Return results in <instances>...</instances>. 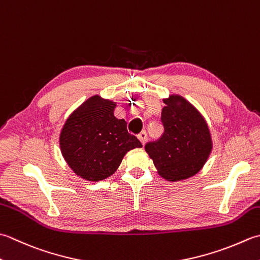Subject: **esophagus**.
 Here are the masks:
<instances>
[{
    "instance_id": "1",
    "label": "esophagus",
    "mask_w": 260,
    "mask_h": 260,
    "mask_svg": "<svg viewBox=\"0 0 260 260\" xmlns=\"http://www.w3.org/2000/svg\"><path fill=\"white\" fill-rule=\"evenodd\" d=\"M137 137H139V140L141 141V143L144 145L145 142H146V139H147V135H146L145 132H141V133L137 135Z\"/></svg>"
}]
</instances>
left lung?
<instances>
[{
    "label": "left lung",
    "instance_id": "left-lung-1",
    "mask_svg": "<svg viewBox=\"0 0 260 260\" xmlns=\"http://www.w3.org/2000/svg\"><path fill=\"white\" fill-rule=\"evenodd\" d=\"M161 120L164 135L145 145L157 175L168 181H180L195 176L213 149L211 131L203 115L179 94L164 99Z\"/></svg>",
    "mask_w": 260,
    "mask_h": 260
}]
</instances>
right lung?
I'll list each match as a JSON object with an SVG mask.
<instances>
[{"mask_svg":"<svg viewBox=\"0 0 260 260\" xmlns=\"http://www.w3.org/2000/svg\"><path fill=\"white\" fill-rule=\"evenodd\" d=\"M117 104L95 94L80 105L60 129L59 147L74 174L99 181L118 169L127 152L142 147L127 132L124 119L116 118Z\"/></svg>","mask_w":260,"mask_h":260,"instance_id":"right-lung-1","label":"right lung"}]
</instances>
